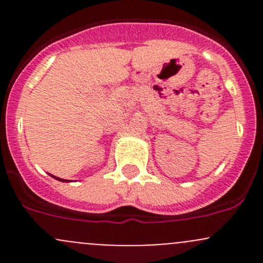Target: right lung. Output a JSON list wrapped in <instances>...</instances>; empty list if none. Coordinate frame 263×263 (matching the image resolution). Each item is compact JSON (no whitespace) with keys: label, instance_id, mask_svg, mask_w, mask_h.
I'll list each match as a JSON object with an SVG mask.
<instances>
[{"label":"right lung","instance_id":"obj_1","mask_svg":"<svg viewBox=\"0 0 263 263\" xmlns=\"http://www.w3.org/2000/svg\"><path fill=\"white\" fill-rule=\"evenodd\" d=\"M50 177H53V178H55V179H57V181H61V182H70V181H67V179H62V178H58V177L52 176V174H50Z\"/></svg>","mask_w":263,"mask_h":263}]
</instances>
